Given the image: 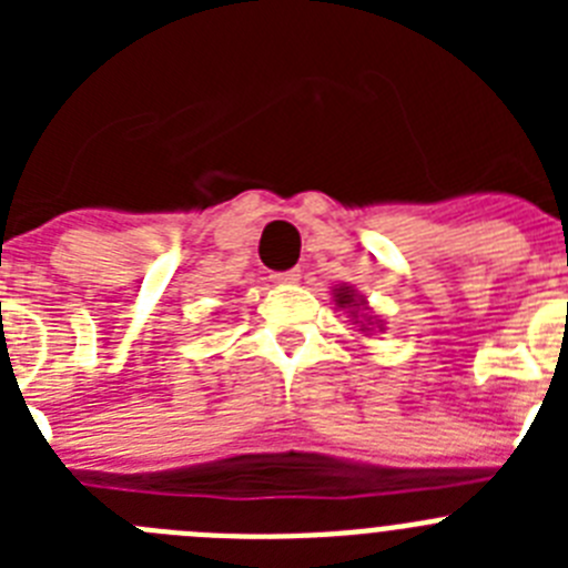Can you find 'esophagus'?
<instances>
[{"label": "esophagus", "mask_w": 568, "mask_h": 568, "mask_svg": "<svg viewBox=\"0 0 568 568\" xmlns=\"http://www.w3.org/2000/svg\"><path fill=\"white\" fill-rule=\"evenodd\" d=\"M301 278L298 270H287V273H275L273 284H295Z\"/></svg>", "instance_id": "esophagus-1"}]
</instances>
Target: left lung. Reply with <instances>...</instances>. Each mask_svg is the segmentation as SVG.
<instances>
[{
  "label": "left lung",
  "instance_id": "obj_1",
  "mask_svg": "<svg viewBox=\"0 0 568 568\" xmlns=\"http://www.w3.org/2000/svg\"><path fill=\"white\" fill-rule=\"evenodd\" d=\"M333 298H335V307L349 310V315H353V318H355V324H361V329H364V333H366V329H373V327L384 329V327H381V318L369 315V307H366L364 295H358V290L341 284V287L333 290ZM358 314L362 315L361 322L357 321Z\"/></svg>",
  "mask_w": 568,
  "mask_h": 568
}]
</instances>
